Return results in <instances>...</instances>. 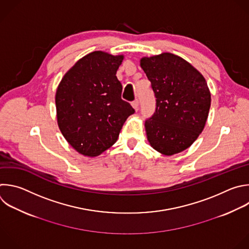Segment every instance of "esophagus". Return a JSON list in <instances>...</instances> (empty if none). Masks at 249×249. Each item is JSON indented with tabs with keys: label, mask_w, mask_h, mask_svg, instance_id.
I'll list each match as a JSON object with an SVG mask.
<instances>
[{
	"label": "esophagus",
	"mask_w": 249,
	"mask_h": 249,
	"mask_svg": "<svg viewBox=\"0 0 249 249\" xmlns=\"http://www.w3.org/2000/svg\"><path fill=\"white\" fill-rule=\"evenodd\" d=\"M132 107H134V109H135L136 111H138V109H139V101H138V100H135V101L132 103Z\"/></svg>",
	"instance_id": "obj_1"
}]
</instances>
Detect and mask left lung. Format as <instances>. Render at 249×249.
I'll return each mask as SVG.
<instances>
[{
    "instance_id": "1",
    "label": "left lung",
    "mask_w": 249,
    "mask_h": 249,
    "mask_svg": "<svg viewBox=\"0 0 249 249\" xmlns=\"http://www.w3.org/2000/svg\"><path fill=\"white\" fill-rule=\"evenodd\" d=\"M151 83L155 111L144 127L150 145L164 155L191 146L202 132L211 95L201 73L184 58L163 53L141 59Z\"/></svg>"
}]
</instances>
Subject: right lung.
<instances>
[{
  "mask_svg": "<svg viewBox=\"0 0 249 249\" xmlns=\"http://www.w3.org/2000/svg\"><path fill=\"white\" fill-rule=\"evenodd\" d=\"M123 55L93 52L63 76L55 94L59 130L79 153L97 156L118 139L126 119L135 112L121 99L116 71Z\"/></svg>",
  "mask_w": 249,
  "mask_h": 249,
  "instance_id": "1",
  "label": "right lung"
}]
</instances>
